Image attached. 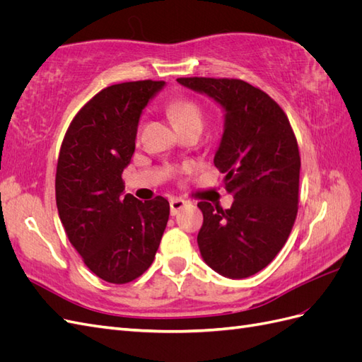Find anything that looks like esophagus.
<instances>
[{"mask_svg":"<svg viewBox=\"0 0 362 362\" xmlns=\"http://www.w3.org/2000/svg\"><path fill=\"white\" fill-rule=\"evenodd\" d=\"M169 205H170V214H172V216H175V214H178V213H180V210H182V208H184L185 205H187V202L182 201V199L173 198V199H170Z\"/></svg>","mask_w":362,"mask_h":362,"instance_id":"esophagus-1","label":"esophagus"}]
</instances>
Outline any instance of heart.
<instances>
[{
    "label": "heart",
    "mask_w": 362,
    "mask_h": 362,
    "mask_svg": "<svg viewBox=\"0 0 362 362\" xmlns=\"http://www.w3.org/2000/svg\"><path fill=\"white\" fill-rule=\"evenodd\" d=\"M175 122L180 129L192 125H204V110L202 107L190 98H177L168 105Z\"/></svg>",
    "instance_id": "obj_1"
}]
</instances>
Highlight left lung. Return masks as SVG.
Wrapping results in <instances>:
<instances>
[{
	"label": "left lung",
	"instance_id": "obj_1",
	"mask_svg": "<svg viewBox=\"0 0 362 362\" xmlns=\"http://www.w3.org/2000/svg\"><path fill=\"white\" fill-rule=\"evenodd\" d=\"M225 108V128L214 166L225 173L231 208L201 201L198 245L204 261L233 279L255 275L286 245L299 204L300 156L279 104L237 78H178Z\"/></svg>",
	"mask_w": 362,
	"mask_h": 362
}]
</instances>
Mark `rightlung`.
<instances>
[{
    "mask_svg": "<svg viewBox=\"0 0 362 362\" xmlns=\"http://www.w3.org/2000/svg\"><path fill=\"white\" fill-rule=\"evenodd\" d=\"M164 81L108 86L75 115L62 141L56 202L71 245L96 276L137 279L156 258L170 213L163 196H124L122 172L136 149L141 110Z\"/></svg>",
    "mask_w": 362,
    "mask_h": 362,
    "instance_id": "right-lung-1",
    "label": "right lung"
}]
</instances>
